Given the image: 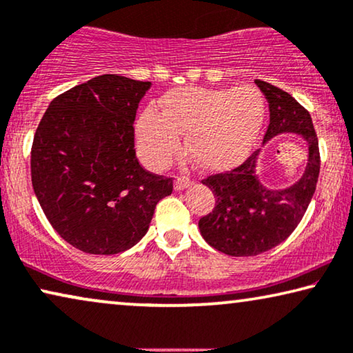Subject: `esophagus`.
Here are the masks:
<instances>
[{
    "mask_svg": "<svg viewBox=\"0 0 353 353\" xmlns=\"http://www.w3.org/2000/svg\"><path fill=\"white\" fill-rule=\"evenodd\" d=\"M190 185H192V179L182 177V176H179L176 179V182H174L176 190H183V188H187V187H190Z\"/></svg>",
    "mask_w": 353,
    "mask_h": 353,
    "instance_id": "1",
    "label": "esophagus"
}]
</instances>
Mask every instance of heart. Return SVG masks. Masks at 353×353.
I'll list each match as a JSON object with an SVG mask.
<instances>
[{
  "mask_svg": "<svg viewBox=\"0 0 353 353\" xmlns=\"http://www.w3.org/2000/svg\"><path fill=\"white\" fill-rule=\"evenodd\" d=\"M163 110L148 107L136 121V145L143 165L163 170L179 155L188 134L196 166L221 172L250 155L265 120V102L251 88H179L163 97Z\"/></svg>",
  "mask_w": 353,
  "mask_h": 353,
  "instance_id": "obj_1",
  "label": "heart"
}]
</instances>
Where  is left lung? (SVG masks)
<instances>
[{
  "label": "left lung",
  "instance_id": "8db88e82",
  "mask_svg": "<svg viewBox=\"0 0 353 353\" xmlns=\"http://www.w3.org/2000/svg\"><path fill=\"white\" fill-rule=\"evenodd\" d=\"M256 84L270 108L264 142L281 132L299 134L309 145V161L299 181L283 190H269L257 179L259 150L235 170L203 179L214 193L216 206L198 227L208 245L235 257L257 256L285 241L304 217L320 174L319 139L309 112L274 84L261 79Z\"/></svg>",
  "mask_w": 353,
  "mask_h": 353
}]
</instances>
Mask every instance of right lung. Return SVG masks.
<instances>
[{
	"instance_id": "add662e5",
	"label": "right lung",
	"mask_w": 353,
	"mask_h": 353,
	"mask_svg": "<svg viewBox=\"0 0 353 353\" xmlns=\"http://www.w3.org/2000/svg\"><path fill=\"white\" fill-rule=\"evenodd\" d=\"M150 81L101 75L49 103L32 145V183L49 224L77 250L118 254L150 225L172 177L139 165L134 120Z\"/></svg>"
}]
</instances>
